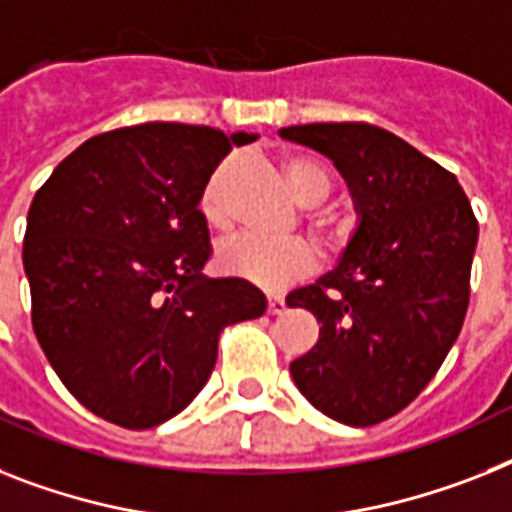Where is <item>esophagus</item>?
<instances>
[{
  "label": "esophagus",
  "instance_id": "obj_1",
  "mask_svg": "<svg viewBox=\"0 0 512 512\" xmlns=\"http://www.w3.org/2000/svg\"><path fill=\"white\" fill-rule=\"evenodd\" d=\"M266 311H269V314H282V311H285V298H282V295H269V298H266Z\"/></svg>",
  "mask_w": 512,
  "mask_h": 512
}]
</instances>
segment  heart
<instances>
[{
    "instance_id": "heart-1",
    "label": "heart",
    "mask_w": 512,
    "mask_h": 512,
    "mask_svg": "<svg viewBox=\"0 0 512 512\" xmlns=\"http://www.w3.org/2000/svg\"><path fill=\"white\" fill-rule=\"evenodd\" d=\"M232 162H225L214 175L201 196V214L211 227H227L230 222V211L225 201V185L230 177ZM285 175L293 193L301 198L306 206L322 204L324 198L332 190L327 170L322 164L306 156H287L285 159ZM319 227L324 219L316 222ZM219 269L230 277L248 282V285L264 287V290H280L290 285L298 277H306L316 269V251L311 243L301 238L293 240H264L243 235V238H232L222 243L217 251Z\"/></svg>"
}]
</instances>
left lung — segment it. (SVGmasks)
<instances>
[{
    "label": "left lung",
    "mask_w": 512,
    "mask_h": 512,
    "mask_svg": "<svg viewBox=\"0 0 512 512\" xmlns=\"http://www.w3.org/2000/svg\"><path fill=\"white\" fill-rule=\"evenodd\" d=\"M280 135L335 162L361 217L340 264L287 295L322 324L290 374L329 418L374 426L418 398L458 340L479 222L453 172L390 130L314 122Z\"/></svg>",
    "instance_id": "left-lung-1"
}]
</instances>
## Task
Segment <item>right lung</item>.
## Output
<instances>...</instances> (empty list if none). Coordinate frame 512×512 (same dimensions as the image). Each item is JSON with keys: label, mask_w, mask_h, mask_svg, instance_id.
<instances>
[{"label": "right lung", "mask_w": 512, "mask_h": 512, "mask_svg": "<svg viewBox=\"0 0 512 512\" xmlns=\"http://www.w3.org/2000/svg\"><path fill=\"white\" fill-rule=\"evenodd\" d=\"M256 135L146 122L88 138L33 196L23 240L31 322L80 405L151 429L196 398L222 329L266 311L238 277L206 280L198 209L211 172Z\"/></svg>", "instance_id": "obj_1"}]
</instances>
